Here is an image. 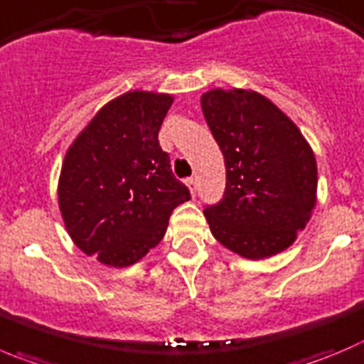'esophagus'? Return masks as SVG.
Masks as SVG:
<instances>
[{
  "instance_id": "obj_1",
  "label": "esophagus",
  "mask_w": 364,
  "mask_h": 364,
  "mask_svg": "<svg viewBox=\"0 0 364 364\" xmlns=\"http://www.w3.org/2000/svg\"><path fill=\"white\" fill-rule=\"evenodd\" d=\"M186 184H188L189 191H191V195L195 196L196 195V178H188L186 180Z\"/></svg>"
}]
</instances>
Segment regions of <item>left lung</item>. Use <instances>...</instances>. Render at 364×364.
<instances>
[{
    "mask_svg": "<svg viewBox=\"0 0 364 364\" xmlns=\"http://www.w3.org/2000/svg\"><path fill=\"white\" fill-rule=\"evenodd\" d=\"M200 103L227 171L221 202L203 209L213 236L245 259L280 254L316 205L309 143L275 103L250 89H213Z\"/></svg>",
    "mask_w": 364,
    "mask_h": 364,
    "instance_id": "1",
    "label": "left lung"
}]
</instances>
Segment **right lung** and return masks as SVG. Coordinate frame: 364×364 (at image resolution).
<instances>
[{
	"label": "right lung",
	"instance_id": "obj_1",
	"mask_svg": "<svg viewBox=\"0 0 364 364\" xmlns=\"http://www.w3.org/2000/svg\"><path fill=\"white\" fill-rule=\"evenodd\" d=\"M171 95L128 91L96 112L65 151L58 207L84 254L124 268L161 243L173 209L189 200L159 130Z\"/></svg>",
	"mask_w": 364,
	"mask_h": 364
}]
</instances>
